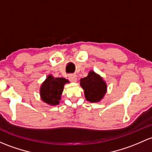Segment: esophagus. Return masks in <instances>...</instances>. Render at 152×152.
<instances>
[{"label": "esophagus", "instance_id": "esophagus-1", "mask_svg": "<svg viewBox=\"0 0 152 152\" xmlns=\"http://www.w3.org/2000/svg\"><path fill=\"white\" fill-rule=\"evenodd\" d=\"M68 79H69L70 81H72V82H76V81H77V76H76V74H70L68 76Z\"/></svg>", "mask_w": 152, "mask_h": 152}]
</instances>
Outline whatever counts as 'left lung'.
Returning <instances> with one entry per match:
<instances>
[{
    "mask_svg": "<svg viewBox=\"0 0 152 152\" xmlns=\"http://www.w3.org/2000/svg\"><path fill=\"white\" fill-rule=\"evenodd\" d=\"M80 86L84 90L86 99L90 102H100L107 90L105 81L94 71H90L87 76L80 79Z\"/></svg>",
    "mask_w": 152,
    "mask_h": 152,
    "instance_id": "1",
    "label": "left lung"
}]
</instances>
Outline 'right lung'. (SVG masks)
I'll return each mask as SVG.
<instances>
[{
	"instance_id": "right-lung-1",
	"label": "right lung",
	"mask_w": 152,
	"mask_h": 152,
	"mask_svg": "<svg viewBox=\"0 0 152 152\" xmlns=\"http://www.w3.org/2000/svg\"><path fill=\"white\" fill-rule=\"evenodd\" d=\"M69 84V81L64 78H55L49 74L42 83L39 88L41 99L49 105L59 104L65 84Z\"/></svg>"
}]
</instances>
